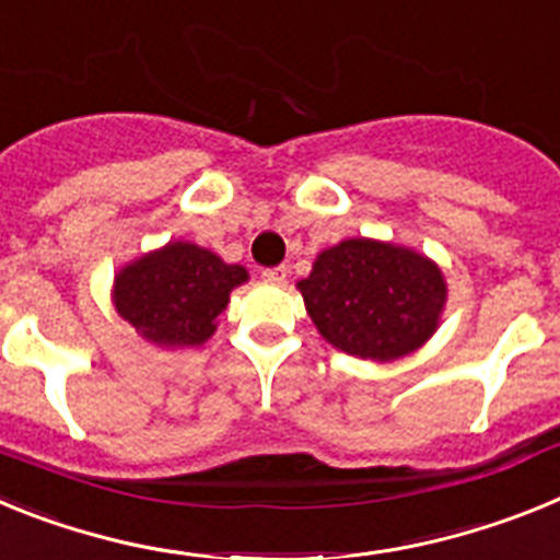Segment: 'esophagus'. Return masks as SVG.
<instances>
[{
  "label": "esophagus",
  "mask_w": 560,
  "mask_h": 560,
  "mask_svg": "<svg viewBox=\"0 0 560 560\" xmlns=\"http://www.w3.org/2000/svg\"><path fill=\"white\" fill-rule=\"evenodd\" d=\"M260 277H264L266 283H285V277H289V269L285 266H271V269H264L260 271Z\"/></svg>",
  "instance_id": "34e87169"
}]
</instances>
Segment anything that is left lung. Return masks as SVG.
Segmentation results:
<instances>
[{"mask_svg":"<svg viewBox=\"0 0 560 560\" xmlns=\"http://www.w3.org/2000/svg\"><path fill=\"white\" fill-rule=\"evenodd\" d=\"M296 289L325 341L370 361H395L427 345L446 305L434 260L373 237L319 252Z\"/></svg>","mask_w":560,"mask_h":560,"instance_id":"obj_1","label":"left lung"}]
</instances>
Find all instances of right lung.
<instances>
[{
	"label": "right lung",
	"instance_id": "add662e5",
	"mask_svg": "<svg viewBox=\"0 0 560 560\" xmlns=\"http://www.w3.org/2000/svg\"><path fill=\"white\" fill-rule=\"evenodd\" d=\"M249 280V271L224 264L205 246L171 241L137 257L114 277V308L142 339L160 348L205 345L230 303V291Z\"/></svg>",
	"mask_w": 560,
	"mask_h": 560
}]
</instances>
